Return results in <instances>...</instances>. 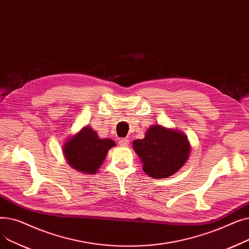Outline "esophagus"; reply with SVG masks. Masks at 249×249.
<instances>
[{
  "label": "esophagus",
  "instance_id": "esophagus-1",
  "mask_svg": "<svg viewBox=\"0 0 249 249\" xmlns=\"http://www.w3.org/2000/svg\"><path fill=\"white\" fill-rule=\"evenodd\" d=\"M128 144H129V140L126 139V138L119 140V145H120V146L125 147V146H128Z\"/></svg>",
  "mask_w": 249,
  "mask_h": 249
}]
</instances>
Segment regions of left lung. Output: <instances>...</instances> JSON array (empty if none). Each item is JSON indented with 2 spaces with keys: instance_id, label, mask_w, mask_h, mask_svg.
Instances as JSON below:
<instances>
[{
  "instance_id": "left-lung-1",
  "label": "left lung",
  "mask_w": 249,
  "mask_h": 249,
  "mask_svg": "<svg viewBox=\"0 0 249 249\" xmlns=\"http://www.w3.org/2000/svg\"><path fill=\"white\" fill-rule=\"evenodd\" d=\"M133 149L143 163V171L153 178H165L186 163L191 152L188 137L178 130L153 125L143 139L133 141Z\"/></svg>"
}]
</instances>
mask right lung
Segmentation results:
<instances>
[{
  "label": "right lung",
  "instance_id": "right-lung-1",
  "mask_svg": "<svg viewBox=\"0 0 249 249\" xmlns=\"http://www.w3.org/2000/svg\"><path fill=\"white\" fill-rule=\"evenodd\" d=\"M115 145L112 139H101L93 129L86 126L65 142L63 154L75 171L94 175L106 159L108 150Z\"/></svg>",
  "mask_w": 249,
  "mask_h": 249
}]
</instances>
